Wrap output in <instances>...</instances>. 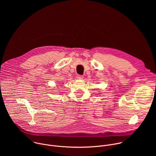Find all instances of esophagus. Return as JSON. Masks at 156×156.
Wrapping results in <instances>:
<instances>
[{"instance_id": "esophagus-1", "label": "esophagus", "mask_w": 156, "mask_h": 156, "mask_svg": "<svg viewBox=\"0 0 156 156\" xmlns=\"http://www.w3.org/2000/svg\"><path fill=\"white\" fill-rule=\"evenodd\" d=\"M76 78H77L78 80H82V79L83 78V76L82 75H78L76 76Z\"/></svg>"}]
</instances>
